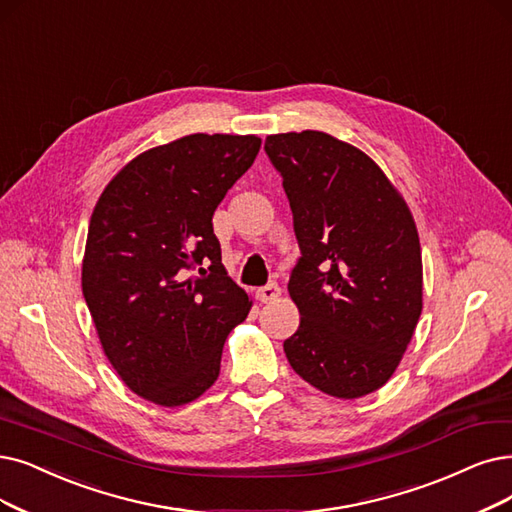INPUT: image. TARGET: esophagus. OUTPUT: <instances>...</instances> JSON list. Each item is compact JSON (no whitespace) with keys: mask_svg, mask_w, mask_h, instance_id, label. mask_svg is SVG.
Instances as JSON below:
<instances>
[{"mask_svg":"<svg viewBox=\"0 0 512 512\" xmlns=\"http://www.w3.org/2000/svg\"><path fill=\"white\" fill-rule=\"evenodd\" d=\"M279 294H281V290H279V285H277L275 281H269L267 285H262V288L256 290V298H258L260 302H271V300H275Z\"/></svg>","mask_w":512,"mask_h":512,"instance_id":"obj_1","label":"esophagus"}]
</instances>
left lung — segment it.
I'll list each match as a JSON object with an SVG mask.
<instances>
[{
    "label": "left lung",
    "instance_id": "obj_1",
    "mask_svg": "<svg viewBox=\"0 0 512 512\" xmlns=\"http://www.w3.org/2000/svg\"><path fill=\"white\" fill-rule=\"evenodd\" d=\"M264 151L283 178L300 248L288 283L300 325L285 357L327 395L374 393L422 313L414 218L376 163L330 134L267 136Z\"/></svg>",
    "mask_w": 512,
    "mask_h": 512
}]
</instances>
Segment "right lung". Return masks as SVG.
<instances>
[{"label":"right lung","mask_w":512,"mask_h":512,"mask_svg":"<svg viewBox=\"0 0 512 512\" xmlns=\"http://www.w3.org/2000/svg\"><path fill=\"white\" fill-rule=\"evenodd\" d=\"M258 151V136L178 138L132 159L96 203L81 288L115 372L153 403L206 393L224 340L250 313L212 216Z\"/></svg>","instance_id":"obj_1"}]
</instances>
